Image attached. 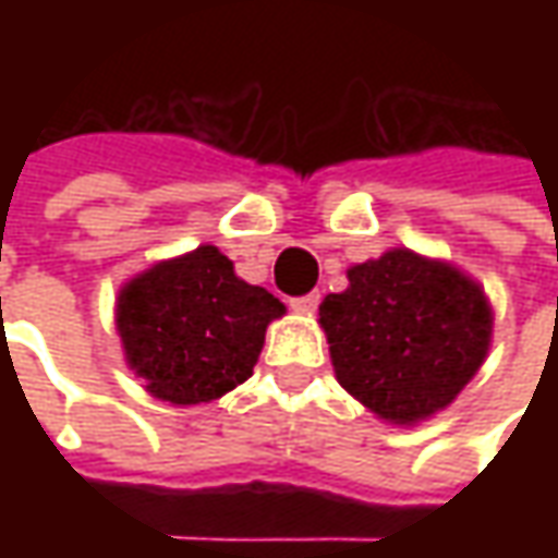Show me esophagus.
I'll return each mask as SVG.
<instances>
[{
	"label": "esophagus",
	"instance_id": "obj_1",
	"mask_svg": "<svg viewBox=\"0 0 558 558\" xmlns=\"http://www.w3.org/2000/svg\"><path fill=\"white\" fill-rule=\"evenodd\" d=\"M319 307V291H311V294H301V298H291V311L298 313H313Z\"/></svg>",
	"mask_w": 558,
	"mask_h": 558
}]
</instances>
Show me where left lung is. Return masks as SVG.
Segmentation results:
<instances>
[{
  "label": "left lung",
  "instance_id": "1",
  "mask_svg": "<svg viewBox=\"0 0 558 558\" xmlns=\"http://www.w3.org/2000/svg\"><path fill=\"white\" fill-rule=\"evenodd\" d=\"M348 282L319 304L341 388L395 425L450 407L490 348L494 313L482 286L410 247L356 264Z\"/></svg>",
  "mask_w": 558,
  "mask_h": 558
}]
</instances>
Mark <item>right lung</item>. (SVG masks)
<instances>
[{
    "label": "right lung",
    "mask_w": 558,
    "mask_h": 558,
    "mask_svg": "<svg viewBox=\"0 0 558 558\" xmlns=\"http://www.w3.org/2000/svg\"><path fill=\"white\" fill-rule=\"evenodd\" d=\"M286 304L235 276L214 245L161 260L118 294V332L145 391L177 407L217 400L254 373Z\"/></svg>",
    "instance_id": "obj_1"
}]
</instances>
